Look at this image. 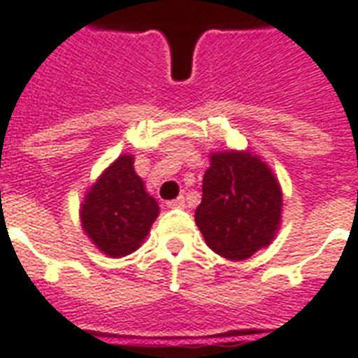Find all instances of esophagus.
Listing matches in <instances>:
<instances>
[{
	"instance_id": "esophagus-1",
	"label": "esophagus",
	"mask_w": 358,
	"mask_h": 358,
	"mask_svg": "<svg viewBox=\"0 0 358 358\" xmlns=\"http://www.w3.org/2000/svg\"><path fill=\"white\" fill-rule=\"evenodd\" d=\"M167 208H171V209H182V208H185L184 196H178V199L169 200V202H167Z\"/></svg>"
}]
</instances>
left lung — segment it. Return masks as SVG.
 I'll use <instances>...</instances> for the list:
<instances>
[{
  "label": "left lung",
  "mask_w": 358,
  "mask_h": 358,
  "mask_svg": "<svg viewBox=\"0 0 358 358\" xmlns=\"http://www.w3.org/2000/svg\"><path fill=\"white\" fill-rule=\"evenodd\" d=\"M283 193L274 171L250 150L209 154L194 222L206 245L229 261H245L274 241Z\"/></svg>",
  "instance_id": "8db88e82"
}]
</instances>
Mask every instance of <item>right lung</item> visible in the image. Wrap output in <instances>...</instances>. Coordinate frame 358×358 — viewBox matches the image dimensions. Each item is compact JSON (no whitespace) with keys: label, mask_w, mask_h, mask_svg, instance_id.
Segmentation results:
<instances>
[{"label":"right lung","mask_w":358,"mask_h":358,"mask_svg":"<svg viewBox=\"0 0 358 358\" xmlns=\"http://www.w3.org/2000/svg\"><path fill=\"white\" fill-rule=\"evenodd\" d=\"M78 215L88 239L104 255L117 259L143 245L159 206L134 171L132 154H121L90 185Z\"/></svg>","instance_id":"1"}]
</instances>
